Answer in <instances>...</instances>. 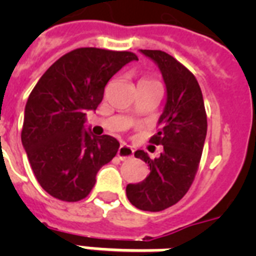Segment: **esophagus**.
Masks as SVG:
<instances>
[{
  "instance_id": "34e87169",
  "label": "esophagus",
  "mask_w": 256,
  "mask_h": 256,
  "mask_svg": "<svg viewBox=\"0 0 256 256\" xmlns=\"http://www.w3.org/2000/svg\"><path fill=\"white\" fill-rule=\"evenodd\" d=\"M132 154H134V150L132 148H130L128 144H120V148H118V152H116V156L120 158V160H128V158H132Z\"/></svg>"
}]
</instances>
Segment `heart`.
Returning a JSON list of instances; mask_svg holds the SVG:
<instances>
[{"instance_id":"heart-1","label":"heart","mask_w":256,"mask_h":256,"mask_svg":"<svg viewBox=\"0 0 256 256\" xmlns=\"http://www.w3.org/2000/svg\"><path fill=\"white\" fill-rule=\"evenodd\" d=\"M142 81H148V80H142Z\"/></svg>"}]
</instances>
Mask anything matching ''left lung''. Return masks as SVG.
Masks as SVG:
<instances>
[{
  "label": "left lung",
  "mask_w": 256,
  "mask_h": 256,
  "mask_svg": "<svg viewBox=\"0 0 256 256\" xmlns=\"http://www.w3.org/2000/svg\"><path fill=\"white\" fill-rule=\"evenodd\" d=\"M140 52L160 68L166 85L158 132L150 138L164 150L154 160L144 150L134 152L150 166V172L142 182L128 184L126 195L140 210L162 211L179 202L194 180L206 140L207 116L202 92L190 70L160 50Z\"/></svg>",
  "instance_id": "1"
}]
</instances>
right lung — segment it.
<instances>
[{
    "mask_svg": "<svg viewBox=\"0 0 256 256\" xmlns=\"http://www.w3.org/2000/svg\"><path fill=\"white\" fill-rule=\"evenodd\" d=\"M130 52L81 48L62 56L40 78L25 106L22 146L38 183L65 202L86 198L96 172L116 156L120 142L85 128L104 86L126 64Z\"/></svg>",
    "mask_w": 256,
    "mask_h": 256,
    "instance_id": "right-lung-1",
    "label": "right lung"
}]
</instances>
